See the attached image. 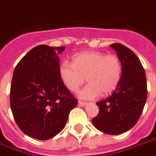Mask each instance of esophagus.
<instances>
[{"instance_id":"34e87169","label":"esophagus","mask_w":156,"mask_h":156,"mask_svg":"<svg viewBox=\"0 0 156 156\" xmlns=\"http://www.w3.org/2000/svg\"><path fill=\"white\" fill-rule=\"evenodd\" d=\"M78 105H80V106H85V105H87V103H86V102H83V101H81V100H79V101H78Z\"/></svg>"}]
</instances>
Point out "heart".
Instances as JSON below:
<instances>
[{
    "label": "heart",
    "mask_w": 156,
    "mask_h": 156,
    "mask_svg": "<svg viewBox=\"0 0 156 156\" xmlns=\"http://www.w3.org/2000/svg\"><path fill=\"white\" fill-rule=\"evenodd\" d=\"M122 72L123 65L117 55L97 51L78 52L73 57V63L62 62L58 68L62 82L72 92L78 91L87 79L88 84L78 94L83 99L111 94L119 83Z\"/></svg>",
    "instance_id": "b5f03b06"
}]
</instances>
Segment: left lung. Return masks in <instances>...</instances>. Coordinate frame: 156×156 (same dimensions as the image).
I'll use <instances>...</instances> for the list:
<instances>
[{
    "label": "left lung",
    "instance_id": "left-lung-1",
    "mask_svg": "<svg viewBox=\"0 0 156 156\" xmlns=\"http://www.w3.org/2000/svg\"><path fill=\"white\" fill-rule=\"evenodd\" d=\"M123 65L117 88L109 97L96 105L98 115L92 123L98 130L108 134H119L137 123L147 98L145 72L134 51L120 43L110 45Z\"/></svg>",
    "mask_w": 156,
    "mask_h": 156
}]
</instances>
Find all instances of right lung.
<instances>
[{"mask_svg":"<svg viewBox=\"0 0 156 156\" xmlns=\"http://www.w3.org/2000/svg\"><path fill=\"white\" fill-rule=\"evenodd\" d=\"M64 47L38 45L16 66L10 104L20 129L30 137L47 140L65 127L78 100L62 82L58 55Z\"/></svg>","mask_w":156,"mask_h":156,"instance_id":"right-lung-1","label":"right lung"}]
</instances>
